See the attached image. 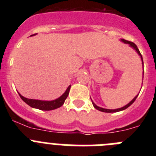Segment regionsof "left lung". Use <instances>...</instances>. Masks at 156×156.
Here are the masks:
<instances>
[{
  "mask_svg": "<svg viewBox=\"0 0 156 156\" xmlns=\"http://www.w3.org/2000/svg\"><path fill=\"white\" fill-rule=\"evenodd\" d=\"M120 41H122V42L124 43V44H129V47H131V48H133V50L136 51V52H137V53L138 54L139 56H140V58H141V61H142V66H144V62H143L142 55H140V51H139V49H138V48H137V45L135 44L134 43L130 42V41H126V40H124V39H121ZM143 76H144V72H143ZM143 77H144V76H143ZM138 94H137V96H135V97L133 98L132 99V100L130 101H129V102L128 103L127 105H126L123 106V107H122V108H116V109H108V108H101V107H99V106H98L97 105H95L94 103V101H92V100H91V101H92V104H93V106H94V108H96V109L99 110V111L103 112H120V111H122V110L126 109V108H127L128 107H129V106L133 104V102H134V101L136 100V98H137V96H138Z\"/></svg>",
  "mask_w": 156,
  "mask_h": 156,
  "instance_id": "obj_1",
  "label": "left lung"
}]
</instances>
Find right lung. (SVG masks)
<instances>
[{
  "label": "right lung",
  "instance_id": "obj_1",
  "mask_svg": "<svg viewBox=\"0 0 156 156\" xmlns=\"http://www.w3.org/2000/svg\"><path fill=\"white\" fill-rule=\"evenodd\" d=\"M35 35V34H34ZM34 36V35H33ZM70 87L71 85L68 87V88L66 89L65 93L63 94L62 96L58 98L57 99L52 101H42V100H36V99H29L27 98L22 96L19 93V96L22 98V100L24 102L27 103V105L32 107V108H37L40 110H44V111H50V110L56 109V108L61 107L63 104H64L65 101H66V98L68 97L69 93Z\"/></svg>",
  "mask_w": 156,
  "mask_h": 156
}]
</instances>
